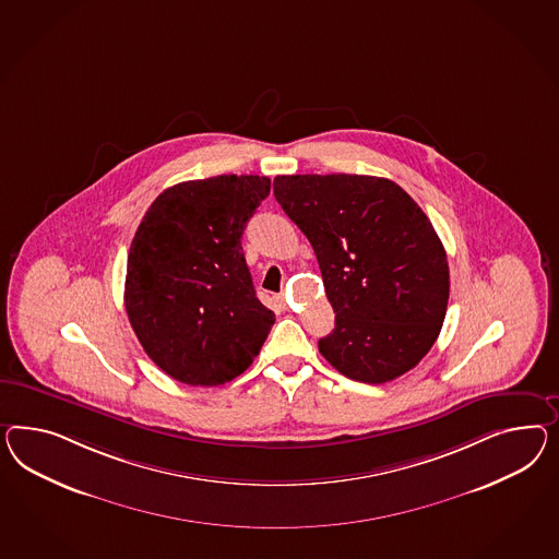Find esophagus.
I'll return each mask as SVG.
<instances>
[{"label": "esophagus", "instance_id": "34e87169", "mask_svg": "<svg viewBox=\"0 0 559 559\" xmlns=\"http://www.w3.org/2000/svg\"><path fill=\"white\" fill-rule=\"evenodd\" d=\"M278 301L287 302V297H285V295H281V297H278Z\"/></svg>", "mask_w": 559, "mask_h": 559}]
</instances>
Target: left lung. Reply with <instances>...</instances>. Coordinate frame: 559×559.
Wrapping results in <instances>:
<instances>
[{
    "label": "left lung",
    "instance_id": "8db88e82",
    "mask_svg": "<svg viewBox=\"0 0 559 559\" xmlns=\"http://www.w3.org/2000/svg\"><path fill=\"white\" fill-rule=\"evenodd\" d=\"M274 197L311 241L335 313L321 356L368 384L421 362L445 319L450 269L413 197L368 175H283Z\"/></svg>",
    "mask_w": 559,
    "mask_h": 559
}]
</instances>
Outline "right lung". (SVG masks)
I'll list each match as a JSON object with an SVG mask.
<instances>
[{
	"label": "right lung",
	"mask_w": 559,
	"mask_h": 559,
	"mask_svg": "<svg viewBox=\"0 0 559 559\" xmlns=\"http://www.w3.org/2000/svg\"><path fill=\"white\" fill-rule=\"evenodd\" d=\"M271 179L219 175L168 187L142 217L123 301L144 352L191 386L229 382L254 362L274 323L258 301L241 234Z\"/></svg>",
	"instance_id": "1"
}]
</instances>
